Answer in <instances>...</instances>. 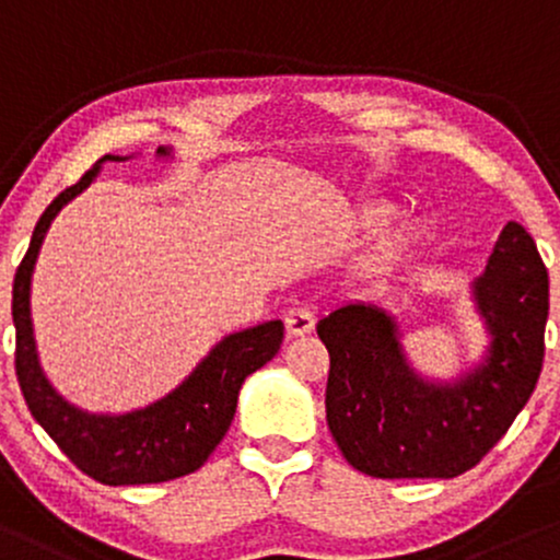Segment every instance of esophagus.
Masks as SVG:
<instances>
[{"mask_svg":"<svg viewBox=\"0 0 560 560\" xmlns=\"http://www.w3.org/2000/svg\"><path fill=\"white\" fill-rule=\"evenodd\" d=\"M314 330V310L312 306H293L291 312L285 314V332L291 338L306 336V332Z\"/></svg>","mask_w":560,"mask_h":560,"instance_id":"obj_1","label":"esophagus"}]
</instances>
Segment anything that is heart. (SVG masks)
<instances>
[{"label":"heart","mask_w":560,"mask_h":560,"mask_svg":"<svg viewBox=\"0 0 560 560\" xmlns=\"http://www.w3.org/2000/svg\"><path fill=\"white\" fill-rule=\"evenodd\" d=\"M378 213V211H375ZM412 237V228L407 222H397L392 224V228H386L378 235V241L373 243V250H370V259H373L375 264H383L388 259H394V256L399 254L401 248L410 243Z\"/></svg>","instance_id":"b5f03b06"}]
</instances>
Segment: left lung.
<instances>
[{"label":"left lung","mask_w":560,"mask_h":560,"mask_svg":"<svg viewBox=\"0 0 560 560\" xmlns=\"http://www.w3.org/2000/svg\"><path fill=\"white\" fill-rule=\"evenodd\" d=\"M474 301L492 341L452 383L410 368L397 323L378 306L347 304L319 319L325 410L349 466L375 479H455L505 436L537 386L550 306L548 269L518 222L502 228Z\"/></svg>","instance_id":"left-lung-1"}]
</instances>
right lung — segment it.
I'll list each match as a JSON object with an SVG mask.
<instances>
[{
  "mask_svg": "<svg viewBox=\"0 0 560 560\" xmlns=\"http://www.w3.org/2000/svg\"><path fill=\"white\" fill-rule=\"evenodd\" d=\"M166 155H172V150L159 148V159ZM105 161L127 159L103 155L77 185L62 190L36 222L31 246L12 282L15 373L31 416L79 470L108 487L159 483L192 474L209 460L235 418L243 381L278 354L285 328L280 319H269L256 328L230 332L174 392L142 410L97 416L62 399L44 375L36 354L31 325V275L52 219L68 200L92 185Z\"/></svg>",
  "mask_w": 560,
  "mask_h": 560,
  "instance_id": "add662e5",
  "label": "right lung"
}]
</instances>
